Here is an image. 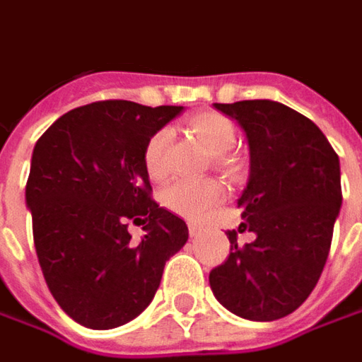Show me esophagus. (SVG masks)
<instances>
[{
	"mask_svg": "<svg viewBox=\"0 0 362 362\" xmlns=\"http://www.w3.org/2000/svg\"><path fill=\"white\" fill-rule=\"evenodd\" d=\"M201 233H203V226H199L197 223H189V234L191 236H199Z\"/></svg>",
	"mask_w": 362,
	"mask_h": 362,
	"instance_id": "esophagus-1",
	"label": "esophagus"
}]
</instances>
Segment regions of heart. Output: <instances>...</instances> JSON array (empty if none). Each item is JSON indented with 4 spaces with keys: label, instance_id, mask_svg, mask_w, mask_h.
Segmentation results:
<instances>
[{
    "label": "heart",
    "instance_id": "1",
    "mask_svg": "<svg viewBox=\"0 0 362 362\" xmlns=\"http://www.w3.org/2000/svg\"><path fill=\"white\" fill-rule=\"evenodd\" d=\"M187 129L197 138V141L206 149L213 163L226 173H233L234 159L228 156V149L236 141V128L233 119H228L218 112H201L187 122ZM169 132L157 129L148 139L144 148V169L149 179H161L165 173L163 151H165ZM223 199V187L214 179L201 181H171L161 191V203L173 213L187 218H201Z\"/></svg>",
    "mask_w": 362,
    "mask_h": 362
}]
</instances>
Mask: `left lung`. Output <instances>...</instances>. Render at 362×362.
Wrapping results in <instances>:
<instances>
[{"mask_svg":"<svg viewBox=\"0 0 362 362\" xmlns=\"http://www.w3.org/2000/svg\"><path fill=\"white\" fill-rule=\"evenodd\" d=\"M236 119L248 141V181L238 230L256 240L238 246L214 268V298L238 317L274 321L310 298L327 260L343 203L341 167L323 132L303 114L274 100L214 104Z\"/></svg>","mask_w":362,"mask_h":362,"instance_id":"8db88e82","label":"left lung"}]
</instances>
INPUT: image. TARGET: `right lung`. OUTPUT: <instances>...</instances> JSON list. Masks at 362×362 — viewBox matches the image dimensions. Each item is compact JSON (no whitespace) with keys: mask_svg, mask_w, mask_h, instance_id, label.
I'll list each match as a JSON object with an SVG mask.
<instances>
[{"mask_svg":"<svg viewBox=\"0 0 362 362\" xmlns=\"http://www.w3.org/2000/svg\"><path fill=\"white\" fill-rule=\"evenodd\" d=\"M183 106L92 102L66 112L35 144L25 203L52 298L90 329L136 319L156 296L165 262L185 246L183 218L149 197L148 139ZM129 220L144 224L138 243Z\"/></svg>","mask_w":362,"mask_h":362,"instance_id":"add662e5","label":"right lung"}]
</instances>
